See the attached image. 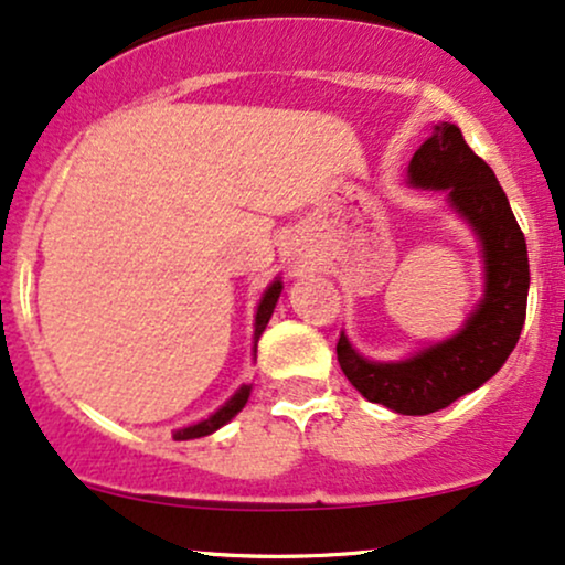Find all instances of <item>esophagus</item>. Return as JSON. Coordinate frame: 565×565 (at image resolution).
<instances>
[{"label": "esophagus", "mask_w": 565, "mask_h": 565, "mask_svg": "<svg viewBox=\"0 0 565 565\" xmlns=\"http://www.w3.org/2000/svg\"><path fill=\"white\" fill-rule=\"evenodd\" d=\"M303 267H306V259H303L301 254H296L294 259H290V269H294V271H303Z\"/></svg>", "instance_id": "obj_1"}]
</instances>
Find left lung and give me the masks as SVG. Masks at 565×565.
I'll return each mask as SVG.
<instances>
[{
    "instance_id": "obj_1",
    "label": "left lung",
    "mask_w": 565,
    "mask_h": 565,
    "mask_svg": "<svg viewBox=\"0 0 565 565\" xmlns=\"http://www.w3.org/2000/svg\"><path fill=\"white\" fill-rule=\"evenodd\" d=\"M408 185L443 191L471 227L482 254V298L458 332L398 361L361 356L340 332L338 364L366 401L403 416H424L482 387L511 356L526 319L529 256L495 172L469 149L458 125H435L411 159Z\"/></svg>"
}]
</instances>
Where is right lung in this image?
I'll return each mask as SVG.
<instances>
[{"label":"right lung","instance_id":"right-lung-1","mask_svg":"<svg viewBox=\"0 0 565 565\" xmlns=\"http://www.w3.org/2000/svg\"><path fill=\"white\" fill-rule=\"evenodd\" d=\"M280 294H282V280H280V277H275V280L267 285V290H264V294H262L259 306H256L254 356H256V343H259L262 332L267 330V324H269V319H271V311H275L277 298H280ZM248 395H250V385H241L233 395H230L225 403H222L217 411H214V414H209L206 419H201L196 424H188V427H183V429H175V431H172V437H175V440H196V437L212 435V431H217L220 427H225V424L233 419V416L241 414L243 406H246V403H248Z\"/></svg>","mask_w":565,"mask_h":565}]
</instances>
